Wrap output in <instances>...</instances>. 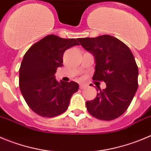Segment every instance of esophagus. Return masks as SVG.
<instances>
[{"instance_id":"34e87169","label":"esophagus","mask_w":151,"mask_h":151,"mask_svg":"<svg viewBox=\"0 0 151 151\" xmlns=\"http://www.w3.org/2000/svg\"><path fill=\"white\" fill-rule=\"evenodd\" d=\"M86 87H87V86L85 85V84H80V89H84V88H86Z\"/></svg>"}]
</instances>
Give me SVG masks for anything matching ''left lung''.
I'll use <instances>...</instances> for the list:
<instances>
[{
  "mask_svg": "<svg viewBox=\"0 0 151 151\" xmlns=\"http://www.w3.org/2000/svg\"><path fill=\"white\" fill-rule=\"evenodd\" d=\"M77 40L95 56L92 80L106 85L93 101H86L87 110L100 120H114L127 109L137 91L139 70L134 56L124 42L109 35Z\"/></svg>",
  "mask_w": 151,
  "mask_h": 151,
  "instance_id": "8db88e82",
  "label": "left lung"
}]
</instances>
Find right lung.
<instances>
[{
	"label": "right lung",
	"instance_id": "1",
	"mask_svg": "<svg viewBox=\"0 0 151 151\" xmlns=\"http://www.w3.org/2000/svg\"><path fill=\"white\" fill-rule=\"evenodd\" d=\"M79 45L74 39L48 35L26 52L19 69V88L35 113L52 118L67 110L79 85L74 81L59 83L54 74L63 66L64 52Z\"/></svg>",
	"mask_w": 151,
	"mask_h": 151
}]
</instances>
